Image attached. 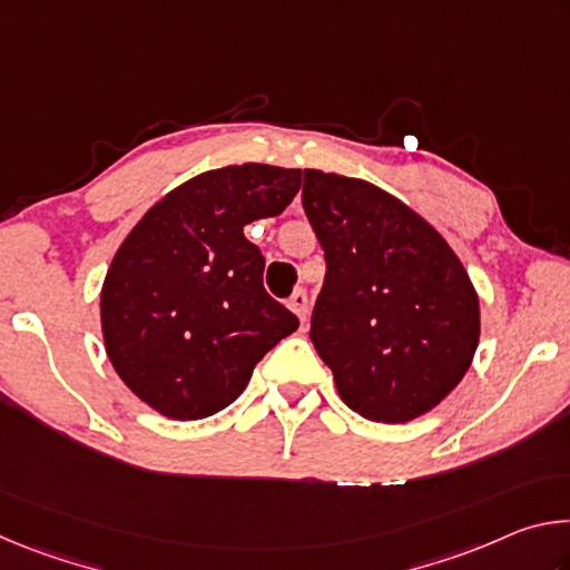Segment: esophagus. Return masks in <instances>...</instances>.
<instances>
[{
	"label": "esophagus",
	"mask_w": 570,
	"mask_h": 570,
	"mask_svg": "<svg viewBox=\"0 0 570 570\" xmlns=\"http://www.w3.org/2000/svg\"><path fill=\"white\" fill-rule=\"evenodd\" d=\"M288 308L298 316V322L306 324V316H308V296L304 288H298V292L292 294V298H288Z\"/></svg>",
	"instance_id": "1"
}]
</instances>
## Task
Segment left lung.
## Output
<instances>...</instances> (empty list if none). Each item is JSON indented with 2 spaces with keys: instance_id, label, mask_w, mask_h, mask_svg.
<instances>
[{
  "instance_id": "obj_1",
  "label": "left lung",
  "mask_w": 570,
  "mask_h": 570,
  "mask_svg": "<svg viewBox=\"0 0 570 570\" xmlns=\"http://www.w3.org/2000/svg\"><path fill=\"white\" fill-rule=\"evenodd\" d=\"M302 204L326 276L312 342L346 407L410 422L448 397L480 342V302L435 228L360 178L304 170Z\"/></svg>"
}]
</instances>
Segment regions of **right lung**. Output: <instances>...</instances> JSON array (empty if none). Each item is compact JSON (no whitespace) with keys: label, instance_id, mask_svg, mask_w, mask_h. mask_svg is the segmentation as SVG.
I'll use <instances>...</instances> for the list:
<instances>
[{"label":"right lung","instance_id":"obj_1","mask_svg":"<svg viewBox=\"0 0 570 570\" xmlns=\"http://www.w3.org/2000/svg\"><path fill=\"white\" fill-rule=\"evenodd\" d=\"M302 170L244 163L206 170L148 208L105 276V352L135 397L170 420H204L246 390L298 320L264 288L244 226L278 216Z\"/></svg>","mask_w":570,"mask_h":570}]
</instances>
